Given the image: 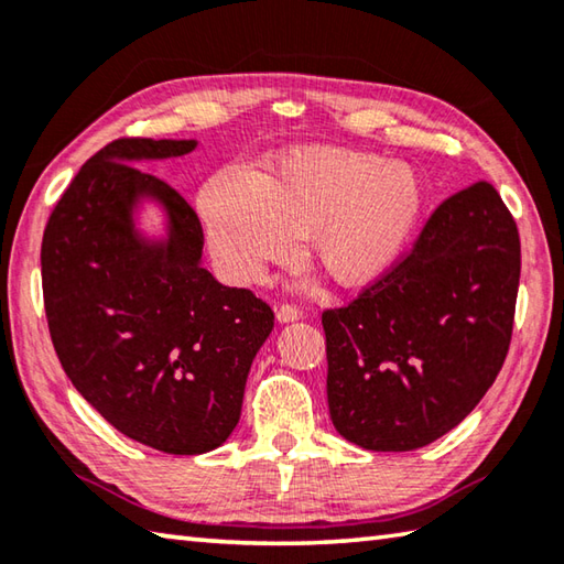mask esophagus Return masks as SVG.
<instances>
[{
	"instance_id": "34e87169",
	"label": "esophagus",
	"mask_w": 564,
	"mask_h": 564,
	"mask_svg": "<svg viewBox=\"0 0 564 564\" xmlns=\"http://www.w3.org/2000/svg\"><path fill=\"white\" fill-rule=\"evenodd\" d=\"M303 317V313L297 311V307H293V305H281L279 311H275V319H279L281 325H285V323H297V319Z\"/></svg>"
}]
</instances>
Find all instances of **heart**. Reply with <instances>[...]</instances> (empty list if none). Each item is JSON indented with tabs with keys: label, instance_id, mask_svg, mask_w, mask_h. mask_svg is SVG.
Returning a JSON list of instances; mask_svg holds the SVG:
<instances>
[{
	"label": "heart",
	"instance_id": "1",
	"mask_svg": "<svg viewBox=\"0 0 564 564\" xmlns=\"http://www.w3.org/2000/svg\"><path fill=\"white\" fill-rule=\"evenodd\" d=\"M423 183L408 163L347 149H295L263 178L231 165L215 173L197 215L219 273L237 285L291 261L301 235L341 285L377 281L399 259L421 217Z\"/></svg>",
	"mask_w": 564,
	"mask_h": 564
}]
</instances>
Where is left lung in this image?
I'll list each match as a JSON object with an SVG mask.
<instances>
[{
  "mask_svg": "<svg viewBox=\"0 0 564 564\" xmlns=\"http://www.w3.org/2000/svg\"><path fill=\"white\" fill-rule=\"evenodd\" d=\"M518 279L521 239L496 187L447 197L399 267L323 313L337 433L408 452L457 427L509 355Z\"/></svg>",
  "mask_w": 564,
  "mask_h": 564,
  "instance_id": "left-lung-1",
  "label": "left lung"
}]
</instances>
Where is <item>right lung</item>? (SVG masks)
Instances as JSON below:
<instances>
[{"label":"right lung","mask_w":564,"mask_h":564,"mask_svg":"<svg viewBox=\"0 0 564 564\" xmlns=\"http://www.w3.org/2000/svg\"><path fill=\"white\" fill-rule=\"evenodd\" d=\"M195 139H117L87 161L43 231L41 281L55 355L121 435L169 455H203L239 423L273 311L203 267V227L141 161L178 159ZM143 204L164 235L138 227Z\"/></svg>","instance_id":"add662e5"}]
</instances>
